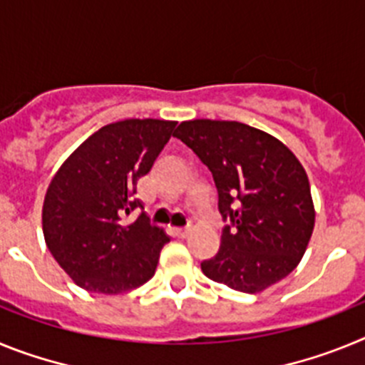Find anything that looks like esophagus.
<instances>
[{
	"label": "esophagus",
	"mask_w": 365,
	"mask_h": 365,
	"mask_svg": "<svg viewBox=\"0 0 365 365\" xmlns=\"http://www.w3.org/2000/svg\"><path fill=\"white\" fill-rule=\"evenodd\" d=\"M175 234H177V237L185 240V237H188V235H190V228H177Z\"/></svg>",
	"instance_id": "esophagus-1"
}]
</instances>
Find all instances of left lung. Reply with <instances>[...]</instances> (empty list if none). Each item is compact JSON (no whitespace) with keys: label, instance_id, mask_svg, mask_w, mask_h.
Segmentation results:
<instances>
[{"label":"left lung","instance_id":"1","mask_svg":"<svg viewBox=\"0 0 365 365\" xmlns=\"http://www.w3.org/2000/svg\"><path fill=\"white\" fill-rule=\"evenodd\" d=\"M173 137L208 166L219 212L232 222L219 252L201 263L206 278L256 294L289 276L307 250L316 217L296 155L272 135L235 120L180 122Z\"/></svg>","mask_w":365,"mask_h":365}]
</instances>
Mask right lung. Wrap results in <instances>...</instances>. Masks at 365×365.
Wrapping results in <instances>:
<instances>
[{
	"instance_id": "obj_1",
	"label": "right lung",
	"mask_w": 365,
	"mask_h": 365,
	"mask_svg": "<svg viewBox=\"0 0 365 365\" xmlns=\"http://www.w3.org/2000/svg\"><path fill=\"white\" fill-rule=\"evenodd\" d=\"M175 120L128 118L100 128L63 160L43 199L47 248L78 287L120 294L153 278L170 241L138 208L137 180L170 140Z\"/></svg>"
}]
</instances>
